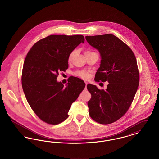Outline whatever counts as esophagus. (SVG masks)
Listing matches in <instances>:
<instances>
[{
    "label": "esophagus",
    "mask_w": 159,
    "mask_h": 159,
    "mask_svg": "<svg viewBox=\"0 0 159 159\" xmlns=\"http://www.w3.org/2000/svg\"><path fill=\"white\" fill-rule=\"evenodd\" d=\"M84 83H85V84H86V86H85V88H86V86H87V84H88V83H87L86 82H85Z\"/></svg>",
    "instance_id": "esophagus-1"
}]
</instances>
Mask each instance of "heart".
I'll use <instances>...</instances> for the list:
<instances>
[{
    "label": "heart",
    "instance_id": "heart-1",
    "mask_svg": "<svg viewBox=\"0 0 159 159\" xmlns=\"http://www.w3.org/2000/svg\"><path fill=\"white\" fill-rule=\"evenodd\" d=\"M75 53H76V51H73L72 52H71V53L70 54V55H69V57H68V61H70L72 60V58H73V57H74ZM93 53V52H91V51H86L84 53H85V54H87V53ZM76 76H79V77H82V78H83V79H87V78L88 77V75L86 72L82 71H77L76 73Z\"/></svg>",
    "mask_w": 159,
    "mask_h": 159
}]
</instances>
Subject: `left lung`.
<instances>
[{"label":"left lung","mask_w":159,"mask_h":159,"mask_svg":"<svg viewBox=\"0 0 159 159\" xmlns=\"http://www.w3.org/2000/svg\"><path fill=\"white\" fill-rule=\"evenodd\" d=\"M85 38L101 58L95 80L108 82L106 90L87 85L92 95L88 102L89 115L99 123L110 124L126 113L136 94L139 82L136 58L128 46L113 34Z\"/></svg>","instance_id":"1"}]
</instances>
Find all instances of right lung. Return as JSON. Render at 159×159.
Returning a JSON list of instances; mask_svg holds the SVG:
<instances>
[{"mask_svg":"<svg viewBox=\"0 0 159 159\" xmlns=\"http://www.w3.org/2000/svg\"><path fill=\"white\" fill-rule=\"evenodd\" d=\"M82 35H51L32 46L24 60L22 86L33 111L48 124L57 125L68 117L73 102L82 92L85 83L76 77L64 86L57 80L58 72L68 67V57L81 43Z\"/></svg>","mask_w":159,"mask_h":159,"instance_id":"right-lung-1","label":"right lung"}]
</instances>
